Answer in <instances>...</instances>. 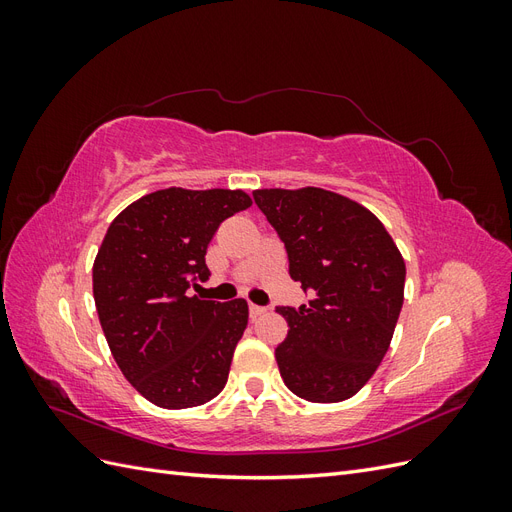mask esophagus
Listing matches in <instances>:
<instances>
[{
    "label": "esophagus",
    "instance_id": "esophagus-1",
    "mask_svg": "<svg viewBox=\"0 0 512 512\" xmlns=\"http://www.w3.org/2000/svg\"><path fill=\"white\" fill-rule=\"evenodd\" d=\"M265 312H267V307H260V305L250 303V318H252V320H256L258 316H262Z\"/></svg>",
    "mask_w": 512,
    "mask_h": 512
}]
</instances>
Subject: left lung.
I'll return each mask as SVG.
<instances>
[{
  "label": "left lung",
  "mask_w": 512,
  "mask_h": 512,
  "mask_svg": "<svg viewBox=\"0 0 512 512\" xmlns=\"http://www.w3.org/2000/svg\"><path fill=\"white\" fill-rule=\"evenodd\" d=\"M288 254V273L314 299L277 307L288 337L275 348L284 384L301 399L335 404L359 393L393 339L406 265L374 213L320 188L256 190Z\"/></svg>",
  "instance_id": "1"
}]
</instances>
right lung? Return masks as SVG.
<instances>
[{"instance_id":"add662e5","label":"right lung","mask_w":512,"mask_h":512,"mask_svg":"<svg viewBox=\"0 0 512 512\" xmlns=\"http://www.w3.org/2000/svg\"><path fill=\"white\" fill-rule=\"evenodd\" d=\"M252 205L241 190L168 188L138 198L108 226L94 262V299L119 369L151 404L203 406L220 395L247 327V303L203 301L207 245Z\"/></svg>"}]
</instances>
